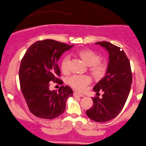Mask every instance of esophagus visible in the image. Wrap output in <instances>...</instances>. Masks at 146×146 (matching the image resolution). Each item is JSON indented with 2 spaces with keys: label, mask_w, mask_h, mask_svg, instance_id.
I'll use <instances>...</instances> for the list:
<instances>
[{
  "label": "esophagus",
  "mask_w": 146,
  "mask_h": 146,
  "mask_svg": "<svg viewBox=\"0 0 146 146\" xmlns=\"http://www.w3.org/2000/svg\"><path fill=\"white\" fill-rule=\"evenodd\" d=\"M73 95H74V96H75V97H84L85 96L83 95V94L78 93V92H74Z\"/></svg>",
  "instance_id": "1"
}]
</instances>
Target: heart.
Here are the masks:
<instances>
[{"label": "heart", "mask_w": 146, "mask_h": 146, "mask_svg": "<svg viewBox=\"0 0 146 146\" xmlns=\"http://www.w3.org/2000/svg\"><path fill=\"white\" fill-rule=\"evenodd\" d=\"M76 55L82 61L89 67V72L95 80H99L105 76L107 72V66L105 63L101 62V56L90 49H83L78 51ZM70 57L65 56L61 62V70L63 73L69 72ZM91 83L90 76L86 75H74L68 79V84L76 90H85L86 87Z\"/></svg>", "instance_id": "obj_1"}]
</instances>
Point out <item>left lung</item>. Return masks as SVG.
Returning a JSON list of instances; mask_svg holds the SVG:
<instances>
[{
  "label": "left lung",
  "instance_id": "left-lung-1",
  "mask_svg": "<svg viewBox=\"0 0 146 146\" xmlns=\"http://www.w3.org/2000/svg\"><path fill=\"white\" fill-rule=\"evenodd\" d=\"M109 52V63L105 76L94 87L102 97L92 98L93 106L86 111L87 115L97 122H105L113 119L122 110L131 90L132 72L131 64L124 51L108 42H96Z\"/></svg>",
  "mask_w": 146,
  "mask_h": 146
}]
</instances>
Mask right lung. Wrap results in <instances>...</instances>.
<instances>
[{
  "label": "right lung",
  "mask_w": 146,
  "mask_h": 146,
  "mask_svg": "<svg viewBox=\"0 0 146 146\" xmlns=\"http://www.w3.org/2000/svg\"><path fill=\"white\" fill-rule=\"evenodd\" d=\"M73 46L53 39L37 41L22 58L19 70L20 88L29 111L36 117L54 119L66 110V101L72 96V90L61 86L58 92L50 91L49 83H63L57 78L60 76L57 61Z\"/></svg>",
  "instance_id": "add662e5"
}]
</instances>
